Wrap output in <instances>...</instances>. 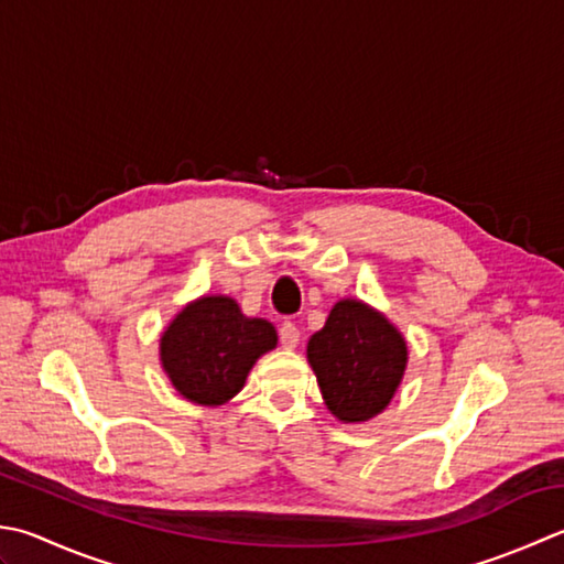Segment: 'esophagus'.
Listing matches in <instances>:
<instances>
[{
  "label": "esophagus",
  "mask_w": 564,
  "mask_h": 564,
  "mask_svg": "<svg viewBox=\"0 0 564 564\" xmlns=\"http://www.w3.org/2000/svg\"><path fill=\"white\" fill-rule=\"evenodd\" d=\"M279 337H281V345L285 349H295L297 339H301V329H297L293 323H283L279 329Z\"/></svg>",
  "instance_id": "34e87169"
}]
</instances>
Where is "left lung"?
<instances>
[{
    "instance_id": "left-lung-1",
    "label": "left lung",
    "mask_w": 564,
    "mask_h": 564,
    "mask_svg": "<svg viewBox=\"0 0 564 564\" xmlns=\"http://www.w3.org/2000/svg\"><path fill=\"white\" fill-rule=\"evenodd\" d=\"M327 411L341 423H367L393 401L408 367V341L389 317L357 297H341L325 327L307 339Z\"/></svg>"
}]
</instances>
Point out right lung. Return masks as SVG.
<instances>
[{
  "label": "right lung",
  "mask_w": 564,
  "mask_h": 564,
  "mask_svg": "<svg viewBox=\"0 0 564 564\" xmlns=\"http://www.w3.org/2000/svg\"><path fill=\"white\" fill-rule=\"evenodd\" d=\"M275 345L269 319L245 315L229 295H200L165 325L159 359L185 401L217 408L245 389L253 364Z\"/></svg>",
  "instance_id": "right-lung-1"
}]
</instances>
